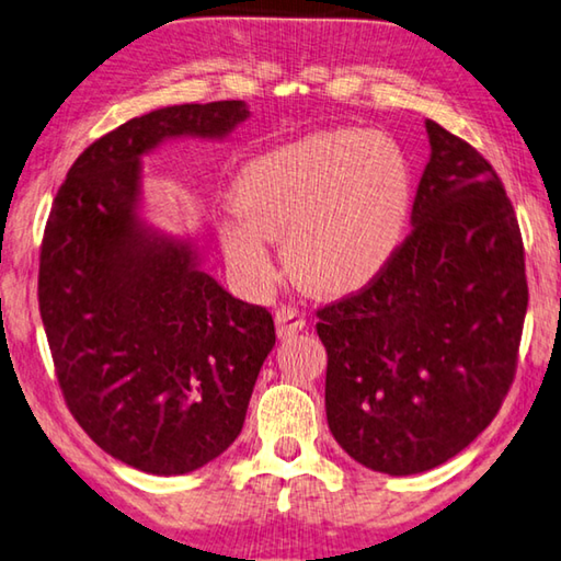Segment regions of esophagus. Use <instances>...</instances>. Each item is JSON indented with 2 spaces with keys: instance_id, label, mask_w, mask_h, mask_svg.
<instances>
[{
  "instance_id": "obj_1",
  "label": "esophagus",
  "mask_w": 561,
  "mask_h": 561,
  "mask_svg": "<svg viewBox=\"0 0 561 561\" xmlns=\"http://www.w3.org/2000/svg\"><path fill=\"white\" fill-rule=\"evenodd\" d=\"M302 328H306V316H302L298 308L280 306L278 310H275V330H278L280 337L296 335Z\"/></svg>"
}]
</instances>
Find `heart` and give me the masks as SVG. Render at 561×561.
I'll return each mask as SVG.
<instances>
[{
	"label": "heart",
	"mask_w": 561,
	"mask_h": 561,
	"mask_svg": "<svg viewBox=\"0 0 561 561\" xmlns=\"http://www.w3.org/2000/svg\"><path fill=\"white\" fill-rule=\"evenodd\" d=\"M241 210L224 226L233 268L271 280V238H283L293 278L320 296L370 283L398 251L412 206V169L388 134L335 128L265 151L233 183Z\"/></svg>",
	"instance_id": "b5f03b06"
}]
</instances>
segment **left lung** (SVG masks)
<instances>
[{
	"label": "left lung",
	"mask_w": 561,
	"mask_h": 561,
	"mask_svg": "<svg viewBox=\"0 0 561 561\" xmlns=\"http://www.w3.org/2000/svg\"><path fill=\"white\" fill-rule=\"evenodd\" d=\"M412 231L360 290L318 308L328 427L355 462L417 474L497 415L527 313L525 243L492 163L425 122Z\"/></svg>",
	"instance_id": "obj_1"
}]
</instances>
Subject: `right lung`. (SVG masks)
Listing matches in <instances>:
<instances>
[{"label":"right lung","instance_id":"1","mask_svg":"<svg viewBox=\"0 0 561 561\" xmlns=\"http://www.w3.org/2000/svg\"><path fill=\"white\" fill-rule=\"evenodd\" d=\"M243 101L156 108L87 146L47 218L39 313L73 420L116 460L186 474L241 435L273 318L198 268L196 248L134 214L139 156L173 136H226Z\"/></svg>","mask_w":561,"mask_h":561}]
</instances>
